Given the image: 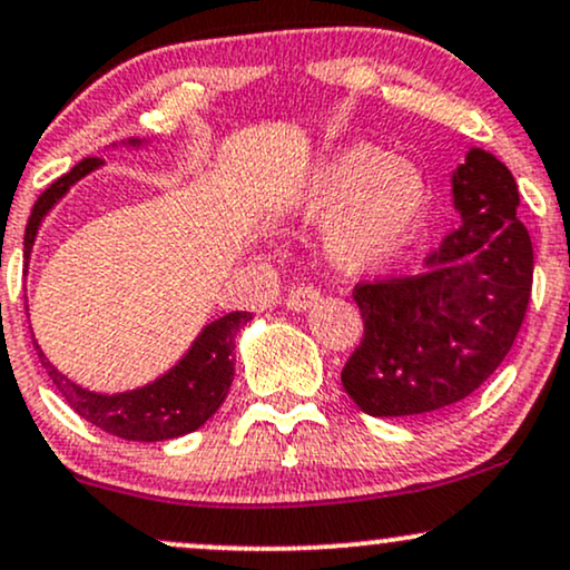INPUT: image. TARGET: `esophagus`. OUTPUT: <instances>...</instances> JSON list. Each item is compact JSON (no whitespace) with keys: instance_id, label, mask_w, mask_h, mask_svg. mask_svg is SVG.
<instances>
[{"instance_id":"1","label":"esophagus","mask_w":570,"mask_h":570,"mask_svg":"<svg viewBox=\"0 0 570 570\" xmlns=\"http://www.w3.org/2000/svg\"><path fill=\"white\" fill-rule=\"evenodd\" d=\"M321 299V292L315 289V286L311 284H299L294 286V289L289 292V297H286V307L294 313H303L307 311V307H313L315 303Z\"/></svg>"}]
</instances>
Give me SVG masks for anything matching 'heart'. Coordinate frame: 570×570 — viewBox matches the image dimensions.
Wrapping results in <instances>:
<instances>
[{
	"mask_svg": "<svg viewBox=\"0 0 570 570\" xmlns=\"http://www.w3.org/2000/svg\"><path fill=\"white\" fill-rule=\"evenodd\" d=\"M422 169L372 142L353 140L321 156L297 194L299 215L321 219L326 252L342 271H372L401 255L428 215Z\"/></svg>",
	"mask_w": 570,
	"mask_h": 570,
	"instance_id": "b5f03b06",
	"label": "heart"
}]
</instances>
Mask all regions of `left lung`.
I'll return each instance as SVG.
<instances>
[{
	"label": "left lung",
	"mask_w": 570,
	"mask_h": 570,
	"mask_svg": "<svg viewBox=\"0 0 570 570\" xmlns=\"http://www.w3.org/2000/svg\"><path fill=\"white\" fill-rule=\"evenodd\" d=\"M462 225L428 271L358 284L363 340L342 387L368 416L443 411L475 393L510 353L533 284V246L518 219V185L489 150L451 175Z\"/></svg>",
	"instance_id": "8db88e82"
}]
</instances>
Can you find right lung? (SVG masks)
<instances>
[{
  "mask_svg": "<svg viewBox=\"0 0 570 570\" xmlns=\"http://www.w3.org/2000/svg\"><path fill=\"white\" fill-rule=\"evenodd\" d=\"M129 146H140V140H129ZM102 159H85L79 161L71 173L58 177L50 188L33 204L29 225H26L23 236V259L29 265L33 238H37L39 225L47 212L68 194L73 183H79L81 177L98 169ZM246 321H252L249 313L236 311L223 315V318L212 321L209 326H204V332L198 334L190 351L183 355L177 366L169 368L167 374L159 376L156 382H150L146 387L129 390V393H116V395H102L92 393V390L79 387L77 382L68 380L66 374H60L50 361L45 358V353L39 351V361L50 374L52 385L58 387V393L66 397V403L71 406L81 420L92 422L95 428L106 430L116 438H125V441H169V438H180L185 433H194L209 420L212 414L219 409V403L228 395L230 382H233V351H236V334L242 332Z\"/></svg>",
  "mask_w": 570,
  "mask_h": 570,
  "instance_id": "1",
  "label": "right lung"
}]
</instances>
